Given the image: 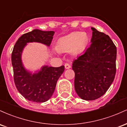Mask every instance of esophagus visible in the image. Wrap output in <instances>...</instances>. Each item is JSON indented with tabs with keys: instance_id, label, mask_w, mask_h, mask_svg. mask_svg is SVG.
<instances>
[{
	"instance_id": "obj_1",
	"label": "esophagus",
	"mask_w": 127,
	"mask_h": 127,
	"mask_svg": "<svg viewBox=\"0 0 127 127\" xmlns=\"http://www.w3.org/2000/svg\"><path fill=\"white\" fill-rule=\"evenodd\" d=\"M64 67H65V69H68V68H70L71 67L70 65L68 64V63H65L64 64Z\"/></svg>"
}]
</instances>
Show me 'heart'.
Instances as JSON below:
<instances>
[{
    "instance_id": "b5f03b06",
    "label": "heart",
    "mask_w": 127,
    "mask_h": 127,
    "mask_svg": "<svg viewBox=\"0 0 127 127\" xmlns=\"http://www.w3.org/2000/svg\"><path fill=\"white\" fill-rule=\"evenodd\" d=\"M88 41V35L85 32H73L60 38L55 48L59 52L69 51L71 55H76L85 49Z\"/></svg>"
}]
</instances>
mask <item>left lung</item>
I'll list each match as a JSON object with an SVG mask.
<instances>
[{
  "label": "left lung",
  "mask_w": 127,
  "mask_h": 127,
  "mask_svg": "<svg viewBox=\"0 0 127 127\" xmlns=\"http://www.w3.org/2000/svg\"><path fill=\"white\" fill-rule=\"evenodd\" d=\"M91 30V45L72 64L76 93L85 100H94L104 95L116 74V46L108 35L94 27Z\"/></svg>",
  "instance_id": "obj_1"
}]
</instances>
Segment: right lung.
I'll return each mask as SVG.
<instances>
[{
  "label": "right lung",
  "instance_id": "1",
  "mask_svg": "<svg viewBox=\"0 0 127 127\" xmlns=\"http://www.w3.org/2000/svg\"><path fill=\"white\" fill-rule=\"evenodd\" d=\"M55 32L34 29L23 34L14 45L11 60L16 88L27 100L43 103L52 97L57 82L64 71V66L43 65L33 73L26 69L22 62V53L28 43L37 42L50 46Z\"/></svg>",
  "mask_w": 127,
  "mask_h": 127
}]
</instances>
